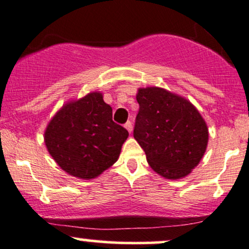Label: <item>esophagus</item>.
<instances>
[{"instance_id": "1", "label": "esophagus", "mask_w": 249, "mask_h": 249, "mask_svg": "<svg viewBox=\"0 0 249 249\" xmlns=\"http://www.w3.org/2000/svg\"><path fill=\"white\" fill-rule=\"evenodd\" d=\"M124 127H125V129H127L128 131H129V133H131V131H133V124H131L130 121H127L124 124Z\"/></svg>"}]
</instances>
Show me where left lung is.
Returning <instances> with one entry per match:
<instances>
[{
    "instance_id": "obj_1",
    "label": "left lung",
    "mask_w": 249,
    "mask_h": 249,
    "mask_svg": "<svg viewBox=\"0 0 249 249\" xmlns=\"http://www.w3.org/2000/svg\"><path fill=\"white\" fill-rule=\"evenodd\" d=\"M134 137L149 165L168 179L183 178L200 162L209 130L196 107L186 99L159 89H140Z\"/></svg>"
}]
</instances>
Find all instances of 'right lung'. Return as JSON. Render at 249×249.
Instances as JSON below:
<instances>
[{
	"instance_id": "add662e5",
	"label": "right lung",
	"mask_w": 249,
	"mask_h": 249,
	"mask_svg": "<svg viewBox=\"0 0 249 249\" xmlns=\"http://www.w3.org/2000/svg\"><path fill=\"white\" fill-rule=\"evenodd\" d=\"M128 135L113 121L112 107L95 92L61 108L50 121L44 140L64 171L90 179L118 160Z\"/></svg>"
}]
</instances>
